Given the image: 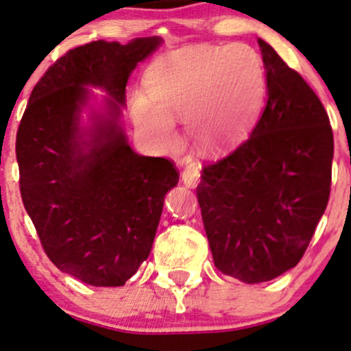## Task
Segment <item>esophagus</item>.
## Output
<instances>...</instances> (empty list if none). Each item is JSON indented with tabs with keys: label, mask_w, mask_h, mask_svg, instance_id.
I'll list each match as a JSON object with an SVG mask.
<instances>
[{
	"label": "esophagus",
	"mask_w": 351,
	"mask_h": 351,
	"mask_svg": "<svg viewBox=\"0 0 351 351\" xmlns=\"http://www.w3.org/2000/svg\"><path fill=\"white\" fill-rule=\"evenodd\" d=\"M182 182L187 187H197V184L200 182V167L197 164L187 165L186 171L182 172Z\"/></svg>",
	"instance_id": "esophagus-1"
}]
</instances>
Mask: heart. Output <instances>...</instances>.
<instances>
[{"mask_svg":"<svg viewBox=\"0 0 351 351\" xmlns=\"http://www.w3.org/2000/svg\"><path fill=\"white\" fill-rule=\"evenodd\" d=\"M152 99L137 94L132 116L160 143L174 137L172 116H184L191 141L206 154L239 144L265 99V68L250 46H200L165 56L147 74Z\"/></svg>","mask_w":351,"mask_h":351,"instance_id":"1","label":"heart"}]
</instances>
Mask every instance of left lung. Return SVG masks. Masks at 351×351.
I'll list each match as a JSON object with an SVG mask.
<instances>
[{"instance_id":"8db88e82","label":"left lung","mask_w":351,"mask_h":351,"mask_svg":"<svg viewBox=\"0 0 351 351\" xmlns=\"http://www.w3.org/2000/svg\"><path fill=\"white\" fill-rule=\"evenodd\" d=\"M267 104L250 137L197 186L215 267L243 283L293 269L330 197L333 132L305 80L258 38Z\"/></svg>"}]
</instances>
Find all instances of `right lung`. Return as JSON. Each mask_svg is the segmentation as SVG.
Segmentation results:
<instances>
[{
    "instance_id": "1",
    "label": "right lung",
    "mask_w": 351,
    "mask_h": 351,
    "mask_svg": "<svg viewBox=\"0 0 351 351\" xmlns=\"http://www.w3.org/2000/svg\"><path fill=\"white\" fill-rule=\"evenodd\" d=\"M160 45L157 36L99 39L68 51L34 86L18 129L19 189L43 249L94 287H121L136 274L179 182L171 160L132 151L121 121L129 76ZM89 87L106 93L101 110Z\"/></svg>"
}]
</instances>
